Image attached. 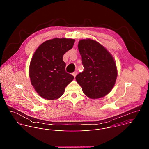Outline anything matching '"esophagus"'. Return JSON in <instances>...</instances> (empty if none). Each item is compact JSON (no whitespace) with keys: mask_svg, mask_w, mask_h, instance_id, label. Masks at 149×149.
Instances as JSON below:
<instances>
[{"mask_svg":"<svg viewBox=\"0 0 149 149\" xmlns=\"http://www.w3.org/2000/svg\"><path fill=\"white\" fill-rule=\"evenodd\" d=\"M77 71H75L74 72H73V74H72V75H73V76L74 77H76V75H77Z\"/></svg>","mask_w":149,"mask_h":149,"instance_id":"34e87169","label":"esophagus"}]
</instances>
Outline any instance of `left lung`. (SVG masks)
Returning <instances> with one entry per match:
<instances>
[{"mask_svg":"<svg viewBox=\"0 0 149 149\" xmlns=\"http://www.w3.org/2000/svg\"><path fill=\"white\" fill-rule=\"evenodd\" d=\"M84 70L75 79L84 94L91 99L107 95L117 77L116 61L110 52L97 41L81 39L78 45Z\"/></svg>","mask_w":149,"mask_h":149,"instance_id":"8db88e82","label":"left lung"}]
</instances>
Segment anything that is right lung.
<instances>
[{"instance_id":"add662e5","label":"right lung","mask_w":149,"mask_h":149,"mask_svg":"<svg viewBox=\"0 0 149 149\" xmlns=\"http://www.w3.org/2000/svg\"><path fill=\"white\" fill-rule=\"evenodd\" d=\"M75 39L55 38L45 41L35 51L30 62L29 75L33 87L42 98H60L74 78L66 72L62 58L72 48Z\"/></svg>"}]
</instances>
